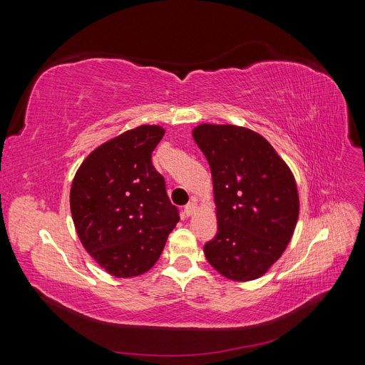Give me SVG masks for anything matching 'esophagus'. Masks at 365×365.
<instances>
[{"instance_id": "1", "label": "esophagus", "mask_w": 365, "mask_h": 365, "mask_svg": "<svg viewBox=\"0 0 365 365\" xmlns=\"http://www.w3.org/2000/svg\"><path fill=\"white\" fill-rule=\"evenodd\" d=\"M196 210H197V204L195 201H192L184 207V213H185V216H192V215H195Z\"/></svg>"}]
</instances>
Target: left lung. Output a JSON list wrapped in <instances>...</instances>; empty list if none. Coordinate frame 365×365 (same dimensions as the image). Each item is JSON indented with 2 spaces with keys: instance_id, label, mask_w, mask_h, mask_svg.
I'll return each mask as SVG.
<instances>
[{
  "instance_id": "obj_1",
  "label": "left lung",
  "mask_w": 365,
  "mask_h": 365,
  "mask_svg": "<svg viewBox=\"0 0 365 365\" xmlns=\"http://www.w3.org/2000/svg\"><path fill=\"white\" fill-rule=\"evenodd\" d=\"M192 135L210 164L216 204L217 233L205 244V257L230 280H256L292 239L300 212L294 175L248 128L202 123Z\"/></svg>"
}]
</instances>
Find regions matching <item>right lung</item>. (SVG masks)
<instances>
[{
	"instance_id": "right-lung-1",
	"label": "right lung",
	"mask_w": 365,
	"mask_h": 365,
	"mask_svg": "<svg viewBox=\"0 0 365 365\" xmlns=\"http://www.w3.org/2000/svg\"><path fill=\"white\" fill-rule=\"evenodd\" d=\"M158 125L129 129L96 148L77 169L70 192L73 222L83 248L118 279L145 274L178 224L152 152Z\"/></svg>"
}]
</instances>
